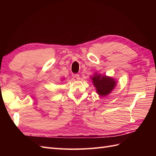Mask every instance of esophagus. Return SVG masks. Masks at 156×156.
<instances>
[{
	"label": "esophagus",
	"mask_w": 156,
	"mask_h": 156,
	"mask_svg": "<svg viewBox=\"0 0 156 156\" xmlns=\"http://www.w3.org/2000/svg\"><path fill=\"white\" fill-rule=\"evenodd\" d=\"M74 77L76 78V79H77V80H79V79H80V76H79V74H75Z\"/></svg>",
	"instance_id": "34e87169"
}]
</instances>
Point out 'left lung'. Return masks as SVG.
Wrapping results in <instances>:
<instances>
[{"instance_id":"8db88e82","label":"left lung","mask_w":156,"mask_h":156,"mask_svg":"<svg viewBox=\"0 0 156 156\" xmlns=\"http://www.w3.org/2000/svg\"><path fill=\"white\" fill-rule=\"evenodd\" d=\"M92 83L96 87L97 93L100 96H105L110 94L116 85V81L112 77L94 73L91 77Z\"/></svg>"}]
</instances>
